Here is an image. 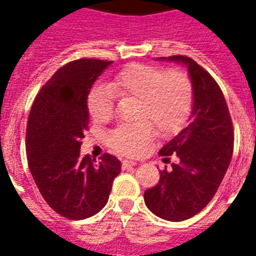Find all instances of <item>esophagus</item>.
<instances>
[{"label":"esophagus","instance_id":"1","mask_svg":"<svg viewBox=\"0 0 256 256\" xmlns=\"http://www.w3.org/2000/svg\"><path fill=\"white\" fill-rule=\"evenodd\" d=\"M136 164H136V162H134V160H124V162H122V168H132V166H136Z\"/></svg>","mask_w":256,"mask_h":256}]
</instances>
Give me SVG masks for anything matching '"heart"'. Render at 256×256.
Masks as SVG:
<instances>
[{
	"instance_id": "b5f03b06",
	"label": "heart",
	"mask_w": 256,
	"mask_h": 256,
	"mask_svg": "<svg viewBox=\"0 0 256 256\" xmlns=\"http://www.w3.org/2000/svg\"><path fill=\"white\" fill-rule=\"evenodd\" d=\"M116 96H132L140 104L136 116L148 120L160 134L176 132L188 118L194 104V88L182 70L164 72L156 66L136 65L112 78L110 85H96L88 96V110L96 122H106L112 116ZM152 136L146 120L116 126L108 136V146L124 156L142 152Z\"/></svg>"
}]
</instances>
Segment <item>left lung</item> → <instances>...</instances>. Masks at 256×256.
<instances>
[{"label":"left lung","instance_id":"obj_1","mask_svg":"<svg viewBox=\"0 0 256 256\" xmlns=\"http://www.w3.org/2000/svg\"><path fill=\"white\" fill-rule=\"evenodd\" d=\"M160 60L187 66L194 104L188 124L160 152L164 162L172 154L178 162L160 171L144 203L156 216L180 222L202 211L218 190L232 158L234 130L222 90L202 66L184 56Z\"/></svg>","mask_w":256,"mask_h":256}]
</instances>
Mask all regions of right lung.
Masks as SVG:
<instances>
[{
	"label": "right lung",
	"instance_id": "add662e5",
	"mask_svg": "<svg viewBox=\"0 0 256 256\" xmlns=\"http://www.w3.org/2000/svg\"><path fill=\"white\" fill-rule=\"evenodd\" d=\"M110 64L81 58L60 68L38 92L28 120L26 156L34 182L56 212L73 220L104 208L120 172L116 156L104 154L96 162L80 152L88 92Z\"/></svg>",
	"mask_w": 256,
	"mask_h": 256
}]
</instances>
